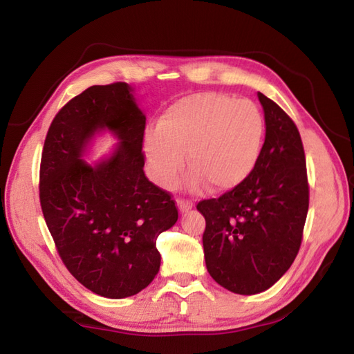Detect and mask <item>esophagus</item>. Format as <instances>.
<instances>
[{"mask_svg": "<svg viewBox=\"0 0 354 354\" xmlns=\"http://www.w3.org/2000/svg\"><path fill=\"white\" fill-rule=\"evenodd\" d=\"M178 203V208L180 212H187L188 209L193 208V202L192 201H187V199H183V197H179V199L176 201Z\"/></svg>", "mask_w": 354, "mask_h": 354, "instance_id": "34e87169", "label": "esophagus"}]
</instances>
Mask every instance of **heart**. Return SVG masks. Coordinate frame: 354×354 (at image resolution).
<instances>
[{"label": "heart", "mask_w": 354, "mask_h": 354, "mask_svg": "<svg viewBox=\"0 0 354 354\" xmlns=\"http://www.w3.org/2000/svg\"><path fill=\"white\" fill-rule=\"evenodd\" d=\"M266 120L249 100L205 92L185 96L167 106L158 129L145 134L143 149L152 178L162 187L175 185L184 166L193 171L188 185L202 183L212 192L241 185L261 158Z\"/></svg>", "instance_id": "obj_1"}]
</instances>
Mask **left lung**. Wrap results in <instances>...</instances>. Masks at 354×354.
<instances>
[{"label":"left lung","instance_id":"8db88e82","mask_svg":"<svg viewBox=\"0 0 354 354\" xmlns=\"http://www.w3.org/2000/svg\"><path fill=\"white\" fill-rule=\"evenodd\" d=\"M266 142L253 174L217 199L197 203L208 273L223 288L252 295L268 290L297 257L309 208L306 158L292 119L258 93Z\"/></svg>","mask_w":354,"mask_h":354}]
</instances>
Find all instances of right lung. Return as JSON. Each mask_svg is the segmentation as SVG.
I'll list each match as a JSON object with an SVG mask.
<instances>
[{"label":"right lung","mask_w":354,"mask_h":354,"mask_svg":"<svg viewBox=\"0 0 354 354\" xmlns=\"http://www.w3.org/2000/svg\"><path fill=\"white\" fill-rule=\"evenodd\" d=\"M127 83L92 86L72 97L45 138L39 197L69 273L106 299H125L157 276V238L176 223L171 194L145 175L146 116ZM109 129L120 138L110 159L82 160L89 140Z\"/></svg>","instance_id":"1"}]
</instances>
